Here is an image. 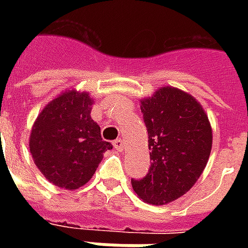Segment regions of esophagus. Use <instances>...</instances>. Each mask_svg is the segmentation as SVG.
Masks as SVG:
<instances>
[{
	"mask_svg": "<svg viewBox=\"0 0 248 248\" xmlns=\"http://www.w3.org/2000/svg\"><path fill=\"white\" fill-rule=\"evenodd\" d=\"M113 145H114V147H115V150H118V151H122V150H124V140H121V138H118V140H114Z\"/></svg>",
	"mask_w": 248,
	"mask_h": 248,
	"instance_id": "1",
	"label": "esophagus"
}]
</instances>
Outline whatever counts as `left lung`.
I'll return each instance as SVG.
<instances>
[{
  "mask_svg": "<svg viewBox=\"0 0 248 248\" xmlns=\"http://www.w3.org/2000/svg\"><path fill=\"white\" fill-rule=\"evenodd\" d=\"M149 133L150 169L131 179L135 194L150 204H166L186 194L207 165L213 133L202 106L187 93L162 87L140 102Z\"/></svg>",
  "mask_w": 248,
  "mask_h": 248,
  "instance_id": "left-lung-1",
  "label": "left lung"
}]
</instances>
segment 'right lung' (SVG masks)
Here are the masks:
<instances>
[{
  "label": "right lung",
  "mask_w": 248,
  "mask_h": 248,
  "mask_svg": "<svg viewBox=\"0 0 248 248\" xmlns=\"http://www.w3.org/2000/svg\"><path fill=\"white\" fill-rule=\"evenodd\" d=\"M87 93L67 90L46 106L34 122L30 153L46 179L62 188L86 185L105 151L113 149L101 138V127L90 117Z\"/></svg>",
  "instance_id": "right-lung-1"
}]
</instances>
